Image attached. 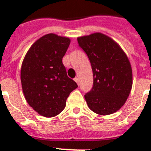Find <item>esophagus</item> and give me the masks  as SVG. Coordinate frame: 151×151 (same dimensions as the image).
<instances>
[{
    "label": "esophagus",
    "mask_w": 151,
    "mask_h": 151,
    "mask_svg": "<svg viewBox=\"0 0 151 151\" xmlns=\"http://www.w3.org/2000/svg\"><path fill=\"white\" fill-rule=\"evenodd\" d=\"M74 81H75L76 83H78V85H79V83H80V81H79V78H74Z\"/></svg>",
    "instance_id": "1"
}]
</instances>
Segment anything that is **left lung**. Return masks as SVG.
Returning a JSON list of instances; mask_svg holds the SVG:
<instances>
[{
	"mask_svg": "<svg viewBox=\"0 0 151 151\" xmlns=\"http://www.w3.org/2000/svg\"><path fill=\"white\" fill-rule=\"evenodd\" d=\"M78 42L93 70V87L84 95L88 107L97 114L115 113L124 104L132 88L128 58L117 43L101 33L80 37Z\"/></svg>",
	"mask_w": 151,
	"mask_h": 151,
	"instance_id": "obj_1",
	"label": "left lung"
}]
</instances>
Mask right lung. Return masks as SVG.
Returning a JSON list of instances; mask_svg holds the SVG:
<instances>
[{"label":"right lung","mask_w":151,"mask_h":151,"mask_svg":"<svg viewBox=\"0 0 151 151\" xmlns=\"http://www.w3.org/2000/svg\"><path fill=\"white\" fill-rule=\"evenodd\" d=\"M70 43L68 37L48 34L32 44L23 60V93L28 104L41 116L59 114L70 92L78 87L62 63Z\"/></svg>","instance_id":"obj_1"}]
</instances>
